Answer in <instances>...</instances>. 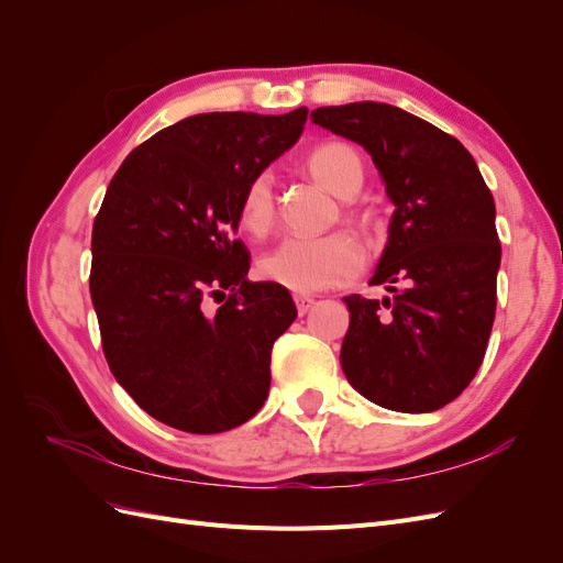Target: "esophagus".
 Here are the masks:
<instances>
[{
	"instance_id": "esophagus-1",
	"label": "esophagus",
	"mask_w": 563,
	"mask_h": 563,
	"mask_svg": "<svg viewBox=\"0 0 563 563\" xmlns=\"http://www.w3.org/2000/svg\"><path fill=\"white\" fill-rule=\"evenodd\" d=\"M294 300H296L298 314L310 312V310H312V305H314V298H312V296H294Z\"/></svg>"
}]
</instances>
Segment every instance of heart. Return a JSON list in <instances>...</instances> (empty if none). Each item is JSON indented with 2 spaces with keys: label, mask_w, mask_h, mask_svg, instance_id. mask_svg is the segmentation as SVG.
I'll return each instance as SVG.
<instances>
[{
  "label": "heart",
  "mask_w": 563,
  "mask_h": 563,
  "mask_svg": "<svg viewBox=\"0 0 563 563\" xmlns=\"http://www.w3.org/2000/svg\"><path fill=\"white\" fill-rule=\"evenodd\" d=\"M308 172L321 187L335 197L350 199L362 190L366 166L360 152L343 141H327L314 145L302 159ZM240 225L253 234L265 236L277 220L275 180L267 172L255 174L242 190ZM354 225L368 228L371 213L360 207H347ZM364 269V251L347 232H331L327 236H288L258 261V275L265 282L288 288L296 294H314L323 288L343 286Z\"/></svg>",
  "instance_id": "1"
}]
</instances>
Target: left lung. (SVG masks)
Here are the masks:
<instances>
[{
  "label": "left lung",
  "instance_id": "1",
  "mask_svg": "<svg viewBox=\"0 0 563 563\" xmlns=\"http://www.w3.org/2000/svg\"><path fill=\"white\" fill-rule=\"evenodd\" d=\"M310 119L364 145L395 203L371 279L395 298H345L350 329L340 364L373 404L437 411L476 376L496 319L493 195L463 143L401 108L364 100L317 108Z\"/></svg>",
  "mask_w": 563,
  "mask_h": 563
}]
</instances>
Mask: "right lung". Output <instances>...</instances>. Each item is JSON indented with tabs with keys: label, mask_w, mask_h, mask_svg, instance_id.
<instances>
[{
	"label": "right lung",
	"mask_w": 563,
	"mask_h": 563,
	"mask_svg": "<svg viewBox=\"0 0 563 563\" xmlns=\"http://www.w3.org/2000/svg\"><path fill=\"white\" fill-rule=\"evenodd\" d=\"M305 119L308 108L187 117L108 185L89 277L100 343L117 383L168 428L225 432L267 399L272 345L298 310L284 286L249 282L251 253L232 232L244 185Z\"/></svg>",
	"instance_id": "obj_1"
}]
</instances>
